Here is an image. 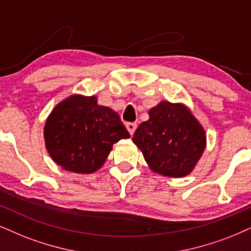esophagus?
<instances>
[{"mask_svg": "<svg viewBox=\"0 0 251 251\" xmlns=\"http://www.w3.org/2000/svg\"><path fill=\"white\" fill-rule=\"evenodd\" d=\"M126 130L129 131V134L132 135L135 132L136 128H137V125H136V123H126Z\"/></svg>", "mask_w": 251, "mask_h": 251, "instance_id": "esophagus-1", "label": "esophagus"}]
</instances>
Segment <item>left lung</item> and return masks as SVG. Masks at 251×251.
<instances>
[{"label": "left lung", "mask_w": 251, "mask_h": 251, "mask_svg": "<svg viewBox=\"0 0 251 251\" xmlns=\"http://www.w3.org/2000/svg\"><path fill=\"white\" fill-rule=\"evenodd\" d=\"M206 131L184 103L160 101L149 120L136 129L132 142L153 172L165 177L188 176L206 149Z\"/></svg>", "instance_id": "left-lung-1"}]
</instances>
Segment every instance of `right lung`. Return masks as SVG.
I'll use <instances>...</instances> for the list:
<instances>
[{
	"instance_id": "add662e5",
	"label": "right lung",
	"mask_w": 251,
	"mask_h": 251,
	"mask_svg": "<svg viewBox=\"0 0 251 251\" xmlns=\"http://www.w3.org/2000/svg\"><path fill=\"white\" fill-rule=\"evenodd\" d=\"M130 135L116 111L98 104L95 95L73 94L45 121V148L61 169L74 173L100 170L113 145Z\"/></svg>"
}]
</instances>
